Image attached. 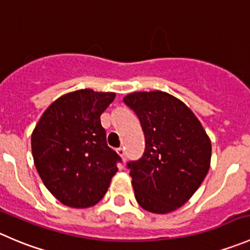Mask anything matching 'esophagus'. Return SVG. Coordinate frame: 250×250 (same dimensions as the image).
I'll return each mask as SVG.
<instances>
[{"label": "esophagus", "instance_id": "obj_1", "mask_svg": "<svg viewBox=\"0 0 250 250\" xmlns=\"http://www.w3.org/2000/svg\"><path fill=\"white\" fill-rule=\"evenodd\" d=\"M117 153H118V154L120 155V157H122V159L124 160V162H125V160H126V155H125V148H123V147H119V148H118V149H117Z\"/></svg>", "mask_w": 250, "mask_h": 250}]
</instances>
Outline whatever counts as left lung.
Instances as JSON below:
<instances>
[{
	"mask_svg": "<svg viewBox=\"0 0 250 250\" xmlns=\"http://www.w3.org/2000/svg\"><path fill=\"white\" fill-rule=\"evenodd\" d=\"M124 102L140 119L146 140L142 158L127 163L136 201L154 214L174 211L208 174L209 136L193 112L167 92H133Z\"/></svg>",
	"mask_w": 250,
	"mask_h": 250,
	"instance_id": "1",
	"label": "left lung"
}]
</instances>
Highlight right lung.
I'll return each instance as SVG.
<instances>
[{
	"mask_svg": "<svg viewBox=\"0 0 250 250\" xmlns=\"http://www.w3.org/2000/svg\"><path fill=\"white\" fill-rule=\"evenodd\" d=\"M114 92L91 88L66 93L42 114L31 135L34 163L42 182L64 206L88 208L107 192L122 158L108 147L101 114Z\"/></svg>",
	"mask_w": 250,
	"mask_h": 250,
	"instance_id": "1",
	"label": "right lung"
}]
</instances>
